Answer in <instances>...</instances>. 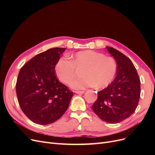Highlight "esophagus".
Listing matches in <instances>:
<instances>
[{"instance_id":"obj_1","label":"esophagus","mask_w":155,"mask_h":155,"mask_svg":"<svg viewBox=\"0 0 155 155\" xmlns=\"http://www.w3.org/2000/svg\"><path fill=\"white\" fill-rule=\"evenodd\" d=\"M74 92L76 93V94H83L84 92H85V91H75Z\"/></svg>"}]
</instances>
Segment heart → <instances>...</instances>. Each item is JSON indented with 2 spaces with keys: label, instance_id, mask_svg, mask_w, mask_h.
Masks as SVG:
<instances>
[{
  "label": "heart",
  "instance_id": "obj_1",
  "mask_svg": "<svg viewBox=\"0 0 155 155\" xmlns=\"http://www.w3.org/2000/svg\"><path fill=\"white\" fill-rule=\"evenodd\" d=\"M73 60L61 58L56 62L54 70L59 80L69 84L76 76V68H85L82 72L83 78L71 83L76 89L96 87L104 89L114 80L117 72L114 59L92 50L79 51L72 55Z\"/></svg>",
  "mask_w": 155,
  "mask_h": 155
}]
</instances>
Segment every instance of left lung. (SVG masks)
Masks as SVG:
<instances>
[{"mask_svg": "<svg viewBox=\"0 0 155 155\" xmlns=\"http://www.w3.org/2000/svg\"><path fill=\"white\" fill-rule=\"evenodd\" d=\"M106 48L116 61V76L109 86L97 93L92 108L103 121L117 124L128 118L137 109L141 92L140 80L129 58L114 48Z\"/></svg>", "mask_w": 155, "mask_h": 155, "instance_id": "left-lung-1", "label": "left lung"}]
</instances>
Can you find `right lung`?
I'll use <instances>...</instances> for the list:
<instances>
[{"mask_svg": "<svg viewBox=\"0 0 155 155\" xmlns=\"http://www.w3.org/2000/svg\"><path fill=\"white\" fill-rule=\"evenodd\" d=\"M66 48H54L35 55L24 64L16 83L18 104L33 122L46 125L59 119L73 92L60 83L55 73L56 62Z\"/></svg>", "mask_w": 155, "mask_h": 155, "instance_id": "1", "label": "right lung"}]
</instances>
